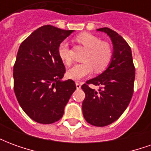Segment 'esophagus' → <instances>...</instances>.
I'll return each instance as SVG.
<instances>
[{"mask_svg":"<svg viewBox=\"0 0 151 151\" xmlns=\"http://www.w3.org/2000/svg\"><path fill=\"white\" fill-rule=\"evenodd\" d=\"M81 83H79V82H76V87H77V89H80L81 88Z\"/></svg>","mask_w":151,"mask_h":151,"instance_id":"1","label":"esophagus"}]
</instances>
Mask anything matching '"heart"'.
Here are the masks:
<instances>
[{"label":"heart","instance_id":"heart-1","mask_svg":"<svg viewBox=\"0 0 151 151\" xmlns=\"http://www.w3.org/2000/svg\"><path fill=\"white\" fill-rule=\"evenodd\" d=\"M76 41L86 49L81 64H77L68 70L67 75L73 80L80 79L89 76L95 69L99 73L106 69L112 58V49L110 44L94 35L82 33L76 37ZM58 55L63 62L67 65H71L72 57L68 43L62 41L58 46Z\"/></svg>","mask_w":151,"mask_h":151}]
</instances>
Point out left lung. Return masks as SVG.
<instances>
[{"label": "left lung", "mask_w": 151, "mask_h": 151, "mask_svg": "<svg viewBox=\"0 0 151 151\" xmlns=\"http://www.w3.org/2000/svg\"><path fill=\"white\" fill-rule=\"evenodd\" d=\"M111 38L113 55L108 68L100 75L82 86L86 97L82 102L85 120L91 125L107 126L123 114L133 94L135 67L129 45L116 31L99 28ZM90 85L99 86L98 91Z\"/></svg>", "instance_id": "1"}]
</instances>
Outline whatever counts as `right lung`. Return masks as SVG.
I'll use <instances>...</instances> for the list:
<instances>
[{
	"mask_svg": "<svg viewBox=\"0 0 151 151\" xmlns=\"http://www.w3.org/2000/svg\"><path fill=\"white\" fill-rule=\"evenodd\" d=\"M73 31L43 26L19 47L14 65V90L22 110L37 123L59 120L76 90L71 79L60 81L65 67L58 55L59 44Z\"/></svg>",
	"mask_w": 151,
	"mask_h": 151,
	"instance_id": "1",
	"label": "right lung"
}]
</instances>
